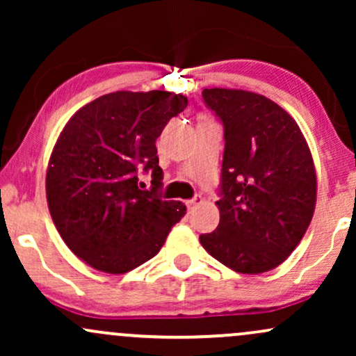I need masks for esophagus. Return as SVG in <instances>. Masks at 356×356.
Instances as JSON below:
<instances>
[{
  "label": "esophagus",
  "mask_w": 356,
  "mask_h": 356,
  "mask_svg": "<svg viewBox=\"0 0 356 356\" xmlns=\"http://www.w3.org/2000/svg\"><path fill=\"white\" fill-rule=\"evenodd\" d=\"M201 202H202V197H201V195H197V197H194V199H191V201H187L186 206H187V209H189V212H192Z\"/></svg>",
  "instance_id": "1"
}]
</instances>
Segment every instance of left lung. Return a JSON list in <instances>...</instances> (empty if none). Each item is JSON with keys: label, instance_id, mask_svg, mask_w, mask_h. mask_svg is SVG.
Segmentation results:
<instances>
[{"label": "left lung", "instance_id": "1", "mask_svg": "<svg viewBox=\"0 0 356 356\" xmlns=\"http://www.w3.org/2000/svg\"><path fill=\"white\" fill-rule=\"evenodd\" d=\"M224 125L218 229L202 234L212 257L243 275L280 266L303 239L316 206V170L295 118L259 93L204 88Z\"/></svg>", "mask_w": 356, "mask_h": 356}]
</instances>
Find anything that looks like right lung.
<instances>
[{
	"instance_id": "right-lung-1",
	"label": "right lung",
	"mask_w": 356,
	"mask_h": 356,
	"mask_svg": "<svg viewBox=\"0 0 356 356\" xmlns=\"http://www.w3.org/2000/svg\"><path fill=\"white\" fill-rule=\"evenodd\" d=\"M187 107L181 93H107L75 112L53 147L47 201L61 239L99 271L124 275L154 257L186 214L179 201H162L155 140ZM153 174L140 191L136 174Z\"/></svg>"
}]
</instances>
